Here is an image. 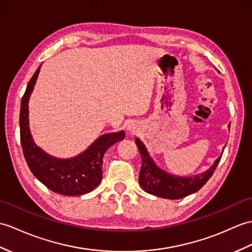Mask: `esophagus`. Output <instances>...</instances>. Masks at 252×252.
Wrapping results in <instances>:
<instances>
[{"instance_id":"1","label":"esophagus","mask_w":252,"mask_h":252,"mask_svg":"<svg viewBox=\"0 0 252 252\" xmlns=\"http://www.w3.org/2000/svg\"><path fill=\"white\" fill-rule=\"evenodd\" d=\"M126 130L130 133L134 134L138 131V126L136 124H134V122H130V124H127L126 126Z\"/></svg>"}]
</instances>
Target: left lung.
Wrapping results in <instances>:
<instances>
[{"instance_id": "1", "label": "left lung", "mask_w": 252, "mask_h": 252, "mask_svg": "<svg viewBox=\"0 0 252 252\" xmlns=\"http://www.w3.org/2000/svg\"><path fill=\"white\" fill-rule=\"evenodd\" d=\"M135 143L142 157V168H140L138 178L140 187L150 194L168 198V200H178L200 190L212 177L222 157V155H220L207 171L194 175V176L181 177L169 174L158 166L139 138H135ZM223 149H222V154H223Z\"/></svg>"}]
</instances>
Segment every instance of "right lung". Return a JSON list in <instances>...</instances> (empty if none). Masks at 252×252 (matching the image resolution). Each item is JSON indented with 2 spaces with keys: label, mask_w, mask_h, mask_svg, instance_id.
Segmentation results:
<instances>
[{
  "label": "right lung",
  "mask_w": 252,
  "mask_h": 252,
  "mask_svg": "<svg viewBox=\"0 0 252 252\" xmlns=\"http://www.w3.org/2000/svg\"><path fill=\"white\" fill-rule=\"evenodd\" d=\"M40 66L29 81L21 99L19 122L23 155L34 176L51 191L68 196L86 194L101 183L103 156L110 146L126 137L125 131L103 134L83 153L68 159H60L45 153L34 143L29 126V99Z\"/></svg>",
  "instance_id": "1"
}]
</instances>
